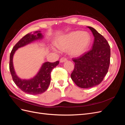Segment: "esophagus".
<instances>
[{
  "label": "esophagus",
  "mask_w": 125,
  "mask_h": 125,
  "mask_svg": "<svg viewBox=\"0 0 125 125\" xmlns=\"http://www.w3.org/2000/svg\"><path fill=\"white\" fill-rule=\"evenodd\" d=\"M67 60V58H65V57H62V58L61 59H60V62H66Z\"/></svg>",
  "instance_id": "obj_1"
}]
</instances>
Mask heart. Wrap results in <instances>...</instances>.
Here are the masks:
<instances>
[{"label":"heart","instance_id":"heart-1","mask_svg":"<svg viewBox=\"0 0 125 125\" xmlns=\"http://www.w3.org/2000/svg\"><path fill=\"white\" fill-rule=\"evenodd\" d=\"M90 42L91 37L88 33L75 31L59 37L56 45L60 50H68L70 55L76 56L83 54L88 48ZM52 49L57 51L54 47Z\"/></svg>","mask_w":125,"mask_h":125}]
</instances>
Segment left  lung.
<instances>
[{"label":"left lung","instance_id":"1","mask_svg":"<svg viewBox=\"0 0 125 125\" xmlns=\"http://www.w3.org/2000/svg\"><path fill=\"white\" fill-rule=\"evenodd\" d=\"M94 37L92 49L78 58H73L74 68L71 78L81 88H90L100 84L107 74L110 63V46L96 30L88 26Z\"/></svg>","mask_w":125,"mask_h":125}]
</instances>
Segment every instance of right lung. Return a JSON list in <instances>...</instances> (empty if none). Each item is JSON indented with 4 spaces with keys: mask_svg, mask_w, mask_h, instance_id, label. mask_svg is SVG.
Returning <instances> with one entry per match:
<instances>
[{
    "mask_svg": "<svg viewBox=\"0 0 125 125\" xmlns=\"http://www.w3.org/2000/svg\"><path fill=\"white\" fill-rule=\"evenodd\" d=\"M43 37L40 31H35L33 34H28L15 45L10 55L9 69L14 82L22 91L32 95H36L45 92L50 84L51 72L58 65L59 62H45L42 64L38 73L33 78L30 79H22L18 76L14 70L13 57L18 48L25 46L35 41L43 39Z\"/></svg>",
    "mask_w": 125,
    "mask_h": 125,
    "instance_id": "right-lung-1",
    "label": "right lung"
}]
</instances>
